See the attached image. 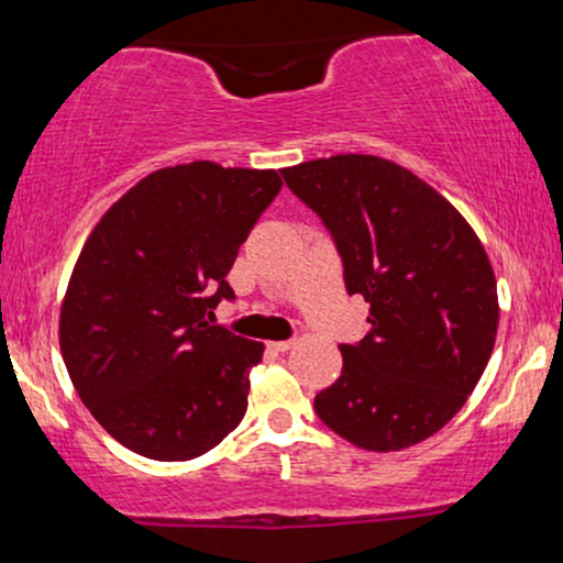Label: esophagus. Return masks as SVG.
<instances>
[{
    "label": "esophagus",
    "instance_id": "34e87169",
    "mask_svg": "<svg viewBox=\"0 0 563 563\" xmlns=\"http://www.w3.org/2000/svg\"><path fill=\"white\" fill-rule=\"evenodd\" d=\"M290 346H294V341H269V344H267V349H273V352H277V354L288 352Z\"/></svg>",
    "mask_w": 563,
    "mask_h": 563
}]
</instances>
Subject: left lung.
Wrapping results in <instances>:
<instances>
[{
  "mask_svg": "<svg viewBox=\"0 0 563 563\" xmlns=\"http://www.w3.org/2000/svg\"><path fill=\"white\" fill-rule=\"evenodd\" d=\"M283 179L331 232L346 294L371 303V331L339 346L344 367L314 412L363 450L423 442L466 405L495 346L497 286L479 238L394 161L349 153Z\"/></svg>",
  "mask_w": 563,
  "mask_h": 563,
  "instance_id": "1",
  "label": "left lung"
}]
</instances>
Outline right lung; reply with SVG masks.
<instances>
[{
	"label": "right lung",
	"instance_id": "obj_1",
	"mask_svg": "<svg viewBox=\"0 0 563 563\" xmlns=\"http://www.w3.org/2000/svg\"><path fill=\"white\" fill-rule=\"evenodd\" d=\"M280 187L273 169H158L84 243L60 352L95 421L137 455L190 461L243 421L264 346L206 318L235 299L232 262Z\"/></svg>",
	"mask_w": 563,
	"mask_h": 563
}]
</instances>
